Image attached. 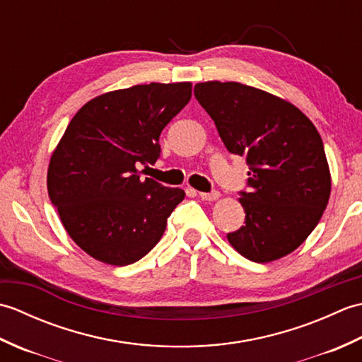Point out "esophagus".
Returning <instances> with one entry per match:
<instances>
[{"label": "esophagus", "instance_id": "1", "mask_svg": "<svg viewBox=\"0 0 362 362\" xmlns=\"http://www.w3.org/2000/svg\"><path fill=\"white\" fill-rule=\"evenodd\" d=\"M219 196V191H211V193H202V191H199V197L204 199V201H216Z\"/></svg>", "mask_w": 362, "mask_h": 362}]
</instances>
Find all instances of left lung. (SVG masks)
<instances>
[{
	"instance_id": "obj_1",
	"label": "left lung",
	"mask_w": 362,
	"mask_h": 362,
	"mask_svg": "<svg viewBox=\"0 0 362 362\" xmlns=\"http://www.w3.org/2000/svg\"><path fill=\"white\" fill-rule=\"evenodd\" d=\"M194 96L250 169L240 193L244 226L228 243L255 263L286 257L316 228L332 191L317 129L296 105L238 82L196 83Z\"/></svg>"
}]
</instances>
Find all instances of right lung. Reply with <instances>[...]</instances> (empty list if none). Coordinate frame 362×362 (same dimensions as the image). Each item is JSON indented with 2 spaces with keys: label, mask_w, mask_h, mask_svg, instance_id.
Masks as SVG:
<instances>
[{
  "label": "right lung",
  "mask_w": 362,
  "mask_h": 362,
  "mask_svg": "<svg viewBox=\"0 0 362 362\" xmlns=\"http://www.w3.org/2000/svg\"><path fill=\"white\" fill-rule=\"evenodd\" d=\"M191 99V83L115 90L74 115L48 168V194L71 240L105 264L127 266L163 236L185 191L140 179L156 163L161 130Z\"/></svg>",
  "instance_id": "obj_1"
}]
</instances>
